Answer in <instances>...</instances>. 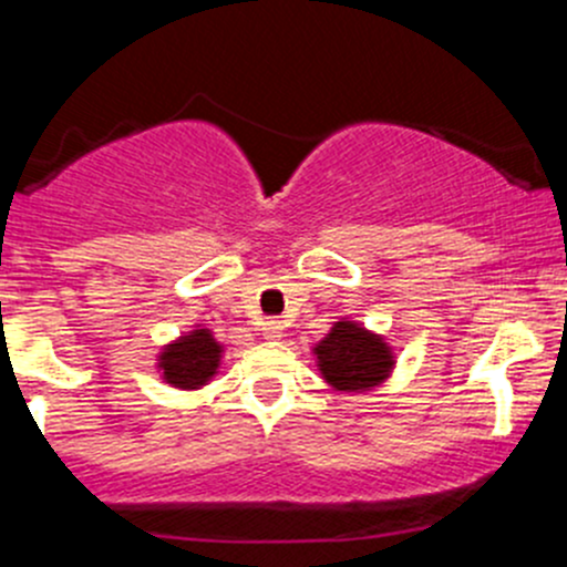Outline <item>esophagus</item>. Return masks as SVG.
I'll use <instances>...</instances> for the list:
<instances>
[{"instance_id": "1", "label": "esophagus", "mask_w": 567, "mask_h": 567, "mask_svg": "<svg viewBox=\"0 0 567 567\" xmlns=\"http://www.w3.org/2000/svg\"><path fill=\"white\" fill-rule=\"evenodd\" d=\"M261 333H265V339H281L284 322L281 319H267V322L261 324Z\"/></svg>"}]
</instances>
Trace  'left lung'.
<instances>
[{"label":"left lung","instance_id":"1","mask_svg":"<svg viewBox=\"0 0 567 567\" xmlns=\"http://www.w3.org/2000/svg\"><path fill=\"white\" fill-rule=\"evenodd\" d=\"M317 369L324 383L341 394H363L391 378L396 355L385 336L344 317L313 344Z\"/></svg>","mask_w":567,"mask_h":567}]
</instances>
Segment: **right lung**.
Segmentation results:
<instances>
[{
    "instance_id": "right-lung-1",
    "label": "right lung",
    "mask_w": 567,
    "mask_h": 567,
    "mask_svg": "<svg viewBox=\"0 0 567 567\" xmlns=\"http://www.w3.org/2000/svg\"><path fill=\"white\" fill-rule=\"evenodd\" d=\"M223 352L226 347L215 339V333L204 324H195L193 330L162 347L156 355V372L162 383L173 389L198 391L209 385V380L217 374Z\"/></svg>"
}]
</instances>
